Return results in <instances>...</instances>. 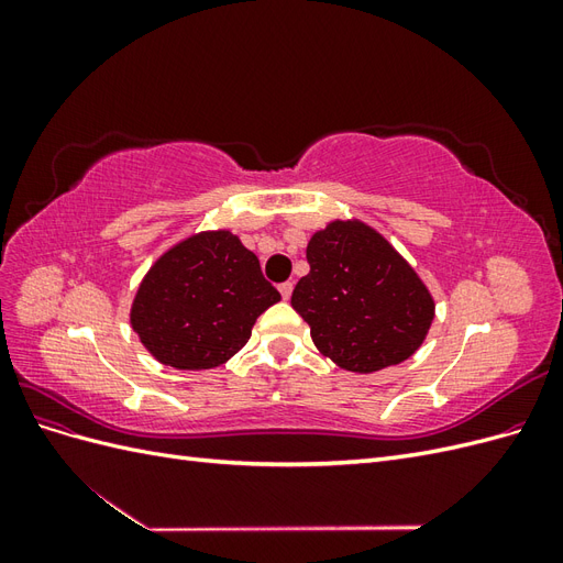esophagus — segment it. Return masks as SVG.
Here are the masks:
<instances>
[{
    "mask_svg": "<svg viewBox=\"0 0 563 563\" xmlns=\"http://www.w3.org/2000/svg\"><path fill=\"white\" fill-rule=\"evenodd\" d=\"M279 294H282V298H284V300L291 298V294H294V284H291V282H284V284H279Z\"/></svg>",
    "mask_w": 563,
    "mask_h": 563,
    "instance_id": "obj_1",
    "label": "esophagus"
}]
</instances>
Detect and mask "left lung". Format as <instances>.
Here are the masks:
<instances>
[{
  "label": "left lung",
  "instance_id": "1",
  "mask_svg": "<svg viewBox=\"0 0 563 563\" xmlns=\"http://www.w3.org/2000/svg\"><path fill=\"white\" fill-rule=\"evenodd\" d=\"M308 263L291 305L333 364L373 373L420 347L434 319V300L376 230L335 220L310 240Z\"/></svg>",
  "mask_w": 563,
  "mask_h": 563
}]
</instances>
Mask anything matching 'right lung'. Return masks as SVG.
Masks as SVG:
<instances>
[{
	"label": "right lung",
	"mask_w": 563,
	"mask_h": 563,
	"mask_svg": "<svg viewBox=\"0 0 563 563\" xmlns=\"http://www.w3.org/2000/svg\"><path fill=\"white\" fill-rule=\"evenodd\" d=\"M282 296L232 232H201L152 265L131 308V327L152 356L180 371L225 364Z\"/></svg>",
	"instance_id": "add662e5"
}]
</instances>
